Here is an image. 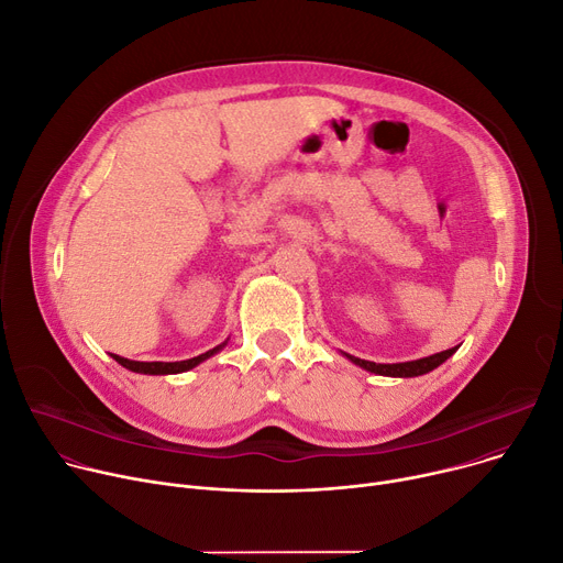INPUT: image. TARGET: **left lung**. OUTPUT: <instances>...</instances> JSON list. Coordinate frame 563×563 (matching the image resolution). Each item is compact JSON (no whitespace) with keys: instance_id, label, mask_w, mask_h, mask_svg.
<instances>
[{"instance_id":"left-lung-1","label":"left lung","mask_w":563,"mask_h":563,"mask_svg":"<svg viewBox=\"0 0 563 563\" xmlns=\"http://www.w3.org/2000/svg\"><path fill=\"white\" fill-rule=\"evenodd\" d=\"M455 353V349H448V351H439L434 355L421 357V360H411V362H398V364H378V362H368V360H360L353 357L349 353H344L353 364L371 371V373H383V376H398V378H415V376H423V373L437 368L441 362H445Z\"/></svg>"}]
</instances>
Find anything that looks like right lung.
I'll list each match as a JSON object with an SVG mask.
<instances>
[{
    "instance_id": "obj_1",
    "label": "right lung",
    "mask_w": 563,
    "mask_h": 563,
    "mask_svg": "<svg viewBox=\"0 0 563 563\" xmlns=\"http://www.w3.org/2000/svg\"><path fill=\"white\" fill-rule=\"evenodd\" d=\"M229 344V340L223 342V344H219V346H214V349H210V351H206V353H201V355H197V357H190V360H180V362H137V360H129V357H120V355H115V360L122 364V366H126V368H131V371H137V373H152V376H163V373H180V371H190V368H195L197 364H201L203 360H208L210 355H214V353H219L223 346Z\"/></svg>"
}]
</instances>
